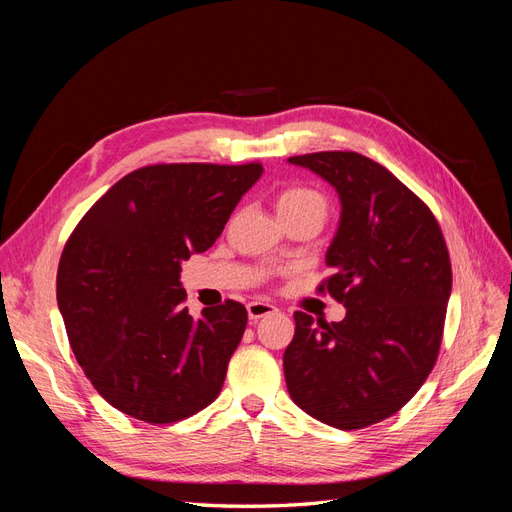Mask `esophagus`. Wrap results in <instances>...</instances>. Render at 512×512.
<instances>
[{
	"label": "esophagus",
	"instance_id": "obj_1",
	"mask_svg": "<svg viewBox=\"0 0 512 512\" xmlns=\"http://www.w3.org/2000/svg\"><path fill=\"white\" fill-rule=\"evenodd\" d=\"M275 312H277L275 305L265 303V301H252V303H247V316H250L252 322H256V320H260V318H265V316H271V314H275Z\"/></svg>",
	"mask_w": 512,
	"mask_h": 512
}]
</instances>
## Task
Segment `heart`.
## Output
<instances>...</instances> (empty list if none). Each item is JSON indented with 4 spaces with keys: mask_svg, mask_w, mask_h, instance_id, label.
<instances>
[{
    "mask_svg": "<svg viewBox=\"0 0 512 512\" xmlns=\"http://www.w3.org/2000/svg\"><path fill=\"white\" fill-rule=\"evenodd\" d=\"M277 213L284 222L309 218L316 220L320 226L324 224L329 215V198L324 196L320 190L312 188V185H288L275 200Z\"/></svg>",
    "mask_w": 512,
    "mask_h": 512,
    "instance_id": "obj_1",
    "label": "heart"
}]
</instances>
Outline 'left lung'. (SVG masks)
Returning a JSON list of instances; mask_svg holds the SVG:
<instances>
[{
    "label": "left lung",
    "mask_w": 512,
    "mask_h": 512,
    "mask_svg": "<svg viewBox=\"0 0 512 512\" xmlns=\"http://www.w3.org/2000/svg\"><path fill=\"white\" fill-rule=\"evenodd\" d=\"M288 162L314 170L342 198L320 294L346 307L342 322L294 312L284 376L294 404L352 431L404 408L438 361L451 256L436 215L382 164L356 151Z\"/></svg>",
    "instance_id": "left-lung-1"
}]
</instances>
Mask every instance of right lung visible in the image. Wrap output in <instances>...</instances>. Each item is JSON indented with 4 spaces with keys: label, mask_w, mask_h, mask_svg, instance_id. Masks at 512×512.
I'll use <instances>...</instances> for the list:
<instances>
[{
    "label": "right lung",
    "mask_w": 512,
    "mask_h": 512,
    "mask_svg": "<svg viewBox=\"0 0 512 512\" xmlns=\"http://www.w3.org/2000/svg\"><path fill=\"white\" fill-rule=\"evenodd\" d=\"M260 173V162L136 168L72 230L59 312L76 361L119 412L166 425L220 395L247 312L226 299L192 318L181 260L209 250Z\"/></svg>",
    "instance_id": "1"
}]
</instances>
